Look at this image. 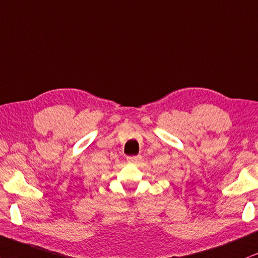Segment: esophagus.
Wrapping results in <instances>:
<instances>
[{
	"mask_svg": "<svg viewBox=\"0 0 258 258\" xmlns=\"http://www.w3.org/2000/svg\"><path fill=\"white\" fill-rule=\"evenodd\" d=\"M142 161V157L140 156H132V157H127V162L131 163V164H136V163H139Z\"/></svg>",
	"mask_w": 258,
	"mask_h": 258,
	"instance_id": "obj_1",
	"label": "esophagus"
}]
</instances>
